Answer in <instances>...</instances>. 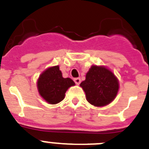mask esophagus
I'll use <instances>...</instances> for the list:
<instances>
[{
	"instance_id": "esophagus-1",
	"label": "esophagus",
	"mask_w": 149,
	"mask_h": 149,
	"mask_svg": "<svg viewBox=\"0 0 149 149\" xmlns=\"http://www.w3.org/2000/svg\"><path fill=\"white\" fill-rule=\"evenodd\" d=\"M74 83H75L77 85H79V84H80V78H79V77H77V78H74Z\"/></svg>"
}]
</instances>
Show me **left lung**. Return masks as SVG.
<instances>
[{
	"mask_svg": "<svg viewBox=\"0 0 149 149\" xmlns=\"http://www.w3.org/2000/svg\"><path fill=\"white\" fill-rule=\"evenodd\" d=\"M80 86L85 91L87 101L97 107L111 103L119 90L118 79L104 65H91Z\"/></svg>",
	"mask_w": 149,
	"mask_h": 149,
	"instance_id": "8db88e82",
	"label": "left lung"
}]
</instances>
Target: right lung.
I'll use <instances>...</instances> for the list:
<instances>
[{
    "mask_svg": "<svg viewBox=\"0 0 149 149\" xmlns=\"http://www.w3.org/2000/svg\"><path fill=\"white\" fill-rule=\"evenodd\" d=\"M74 85L71 78L63 77L59 65L47 68L40 74L37 81L39 95L49 104H57L62 101L68 88Z\"/></svg>",
    "mask_w": 149,
    "mask_h": 149,
    "instance_id": "add662e5",
    "label": "right lung"
}]
</instances>
